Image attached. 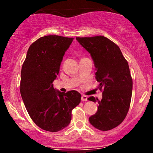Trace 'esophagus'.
<instances>
[{
	"mask_svg": "<svg viewBox=\"0 0 153 153\" xmlns=\"http://www.w3.org/2000/svg\"><path fill=\"white\" fill-rule=\"evenodd\" d=\"M81 101H88V97L86 96H81Z\"/></svg>",
	"mask_w": 153,
	"mask_h": 153,
	"instance_id": "1",
	"label": "esophagus"
}]
</instances>
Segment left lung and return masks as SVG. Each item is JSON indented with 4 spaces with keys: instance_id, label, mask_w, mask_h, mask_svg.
<instances>
[{
    "instance_id": "left-lung-1",
    "label": "left lung",
    "mask_w": 153,
    "mask_h": 153,
    "mask_svg": "<svg viewBox=\"0 0 153 153\" xmlns=\"http://www.w3.org/2000/svg\"><path fill=\"white\" fill-rule=\"evenodd\" d=\"M76 40L90 53L99 82L98 88L103 90L101 101L94 96L88 99L99 104L89 122L99 130H110L124 121L130 106L132 79L129 65L119 47L105 36L76 37Z\"/></svg>"
}]
</instances>
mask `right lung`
<instances>
[{
  "instance_id": "obj_1",
  "label": "right lung",
  "mask_w": 153,
  "mask_h": 153,
  "mask_svg": "<svg viewBox=\"0 0 153 153\" xmlns=\"http://www.w3.org/2000/svg\"><path fill=\"white\" fill-rule=\"evenodd\" d=\"M73 40L57 35L38 39L29 47L22 65V100L33 122L44 130L55 132L68 127L72 110L80 102L78 91L62 93L52 84Z\"/></svg>"
}]
</instances>
